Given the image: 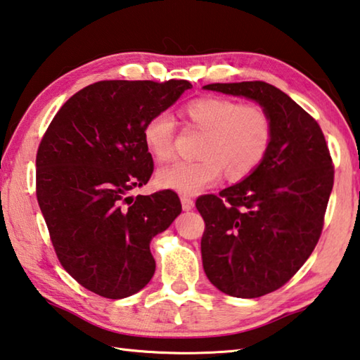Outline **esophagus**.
I'll return each mask as SVG.
<instances>
[{
  "mask_svg": "<svg viewBox=\"0 0 360 360\" xmlns=\"http://www.w3.org/2000/svg\"><path fill=\"white\" fill-rule=\"evenodd\" d=\"M181 202H182V209H184V211H191L195 205L193 200L188 197V195H181Z\"/></svg>",
  "mask_w": 360,
  "mask_h": 360,
  "instance_id": "34e87169",
  "label": "esophagus"
}]
</instances>
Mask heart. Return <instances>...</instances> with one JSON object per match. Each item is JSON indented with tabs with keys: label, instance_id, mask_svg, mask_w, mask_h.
Masks as SVG:
<instances>
[{
	"label": "heart",
	"instance_id": "heart-1",
	"mask_svg": "<svg viewBox=\"0 0 360 360\" xmlns=\"http://www.w3.org/2000/svg\"><path fill=\"white\" fill-rule=\"evenodd\" d=\"M187 129L202 134L197 160L162 167L155 181L179 193H200L224 173L228 181L247 178L264 160L272 140V121L264 108L226 97H201L181 110ZM176 126L167 113H155L143 127V141L155 159H172Z\"/></svg>",
	"mask_w": 360,
	"mask_h": 360
}]
</instances>
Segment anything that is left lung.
<instances>
[{"label": "left lung", "mask_w": 360, "mask_h": 360, "mask_svg": "<svg viewBox=\"0 0 360 360\" xmlns=\"http://www.w3.org/2000/svg\"><path fill=\"white\" fill-rule=\"evenodd\" d=\"M202 88L258 102L272 121L259 167L219 195L197 200L209 282L228 296L259 297L288 282L318 244L334 165L319 124L283 91L266 82Z\"/></svg>", "instance_id": "obj_1"}]
</instances>
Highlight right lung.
I'll use <instances>...</instances> for the list:
<instances>
[{
	"mask_svg": "<svg viewBox=\"0 0 360 360\" xmlns=\"http://www.w3.org/2000/svg\"><path fill=\"white\" fill-rule=\"evenodd\" d=\"M192 84L103 80L64 103L36 155V195L61 266L84 288L122 299L149 283L151 239L182 211L172 191L129 197L154 169L143 127Z\"/></svg>",
	"mask_w": 360,
	"mask_h": 360,
	"instance_id": "right-lung-1",
	"label": "right lung"
}]
</instances>
